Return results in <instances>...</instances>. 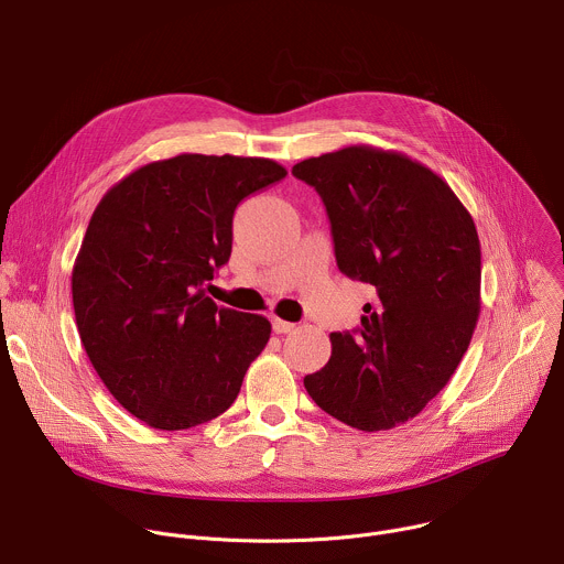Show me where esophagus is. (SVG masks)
Instances as JSON below:
<instances>
[{
    "mask_svg": "<svg viewBox=\"0 0 564 564\" xmlns=\"http://www.w3.org/2000/svg\"><path fill=\"white\" fill-rule=\"evenodd\" d=\"M271 325H273V332H275V334H289V332L295 329L293 323H286V321H280V318H273Z\"/></svg>",
    "mask_w": 564,
    "mask_h": 564,
    "instance_id": "obj_1",
    "label": "esophagus"
}]
</instances>
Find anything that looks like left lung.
Instances as JSON below:
<instances>
[{
    "mask_svg": "<svg viewBox=\"0 0 564 564\" xmlns=\"http://www.w3.org/2000/svg\"><path fill=\"white\" fill-rule=\"evenodd\" d=\"M291 172L327 208L338 269L377 293L354 334L329 336L332 358L304 388L351 427L401 425L446 388L477 327L475 221L440 174L401 152L349 145Z\"/></svg>",
    "mask_w": 564,
    "mask_h": 564,
    "instance_id": "1",
    "label": "left lung"
}]
</instances>
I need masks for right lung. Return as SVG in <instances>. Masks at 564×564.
Listing matches in <instances>:
<instances>
[{
  "instance_id": "1",
  "label": "right lung",
  "mask_w": 564,
  "mask_h": 564,
  "mask_svg": "<svg viewBox=\"0 0 564 564\" xmlns=\"http://www.w3.org/2000/svg\"><path fill=\"white\" fill-rule=\"evenodd\" d=\"M286 176L258 156L178 154L120 178L96 206L72 273L83 347L111 397L159 430L226 412L271 338L204 284L232 248L241 199Z\"/></svg>"
}]
</instances>
